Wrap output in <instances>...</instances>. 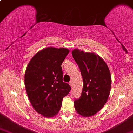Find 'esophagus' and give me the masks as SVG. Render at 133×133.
<instances>
[{
	"label": "esophagus",
	"mask_w": 133,
	"mask_h": 133,
	"mask_svg": "<svg viewBox=\"0 0 133 133\" xmlns=\"http://www.w3.org/2000/svg\"><path fill=\"white\" fill-rule=\"evenodd\" d=\"M69 85L71 86V88L72 87V81H70V82H69Z\"/></svg>",
	"instance_id": "34e87169"
}]
</instances>
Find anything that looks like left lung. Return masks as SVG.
I'll return each mask as SVG.
<instances>
[{"label":"left lung","mask_w":133,"mask_h":133,"mask_svg":"<svg viewBox=\"0 0 133 133\" xmlns=\"http://www.w3.org/2000/svg\"><path fill=\"white\" fill-rule=\"evenodd\" d=\"M79 67L83 82L80 98L74 101L75 109L83 117H90L103 108L110 94L111 78L105 61L94 52L79 49L72 51Z\"/></svg>","instance_id":"8db88e82"}]
</instances>
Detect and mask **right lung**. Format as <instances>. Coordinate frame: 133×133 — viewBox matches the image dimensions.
<instances>
[{
	"label": "right lung",
	"mask_w": 133,
	"mask_h": 133,
	"mask_svg": "<svg viewBox=\"0 0 133 133\" xmlns=\"http://www.w3.org/2000/svg\"><path fill=\"white\" fill-rule=\"evenodd\" d=\"M69 50L47 47L35 54L24 75L27 95L34 110L44 117L57 115L71 88L63 82L61 65Z\"/></svg>",
	"instance_id": "right-lung-1"
}]
</instances>
